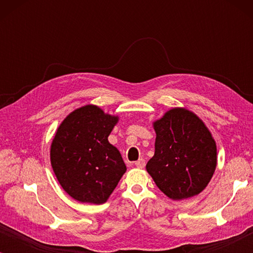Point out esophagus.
<instances>
[{
	"label": "esophagus",
	"mask_w": 253,
	"mask_h": 253,
	"mask_svg": "<svg viewBox=\"0 0 253 253\" xmlns=\"http://www.w3.org/2000/svg\"><path fill=\"white\" fill-rule=\"evenodd\" d=\"M134 165H136V167H138V168H144L145 167V160H144V159H139V160L134 162Z\"/></svg>",
	"instance_id": "34e87169"
}]
</instances>
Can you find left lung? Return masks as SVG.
<instances>
[{"label": "left lung", "instance_id": "8db88e82", "mask_svg": "<svg viewBox=\"0 0 253 253\" xmlns=\"http://www.w3.org/2000/svg\"><path fill=\"white\" fill-rule=\"evenodd\" d=\"M157 138L146 169L159 189L170 199L198 195L216 167V145L196 114L172 108L153 123Z\"/></svg>", "mask_w": 253, "mask_h": 253}]
</instances>
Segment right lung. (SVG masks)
Masks as SVG:
<instances>
[{"label":"right lung","mask_w":253,"mask_h":253,"mask_svg":"<svg viewBox=\"0 0 253 253\" xmlns=\"http://www.w3.org/2000/svg\"><path fill=\"white\" fill-rule=\"evenodd\" d=\"M117 121L87 105L58 126L50 146L51 167L64 191L78 202L106 203L126 170L119 150L108 141Z\"/></svg>","instance_id":"1"}]
</instances>
